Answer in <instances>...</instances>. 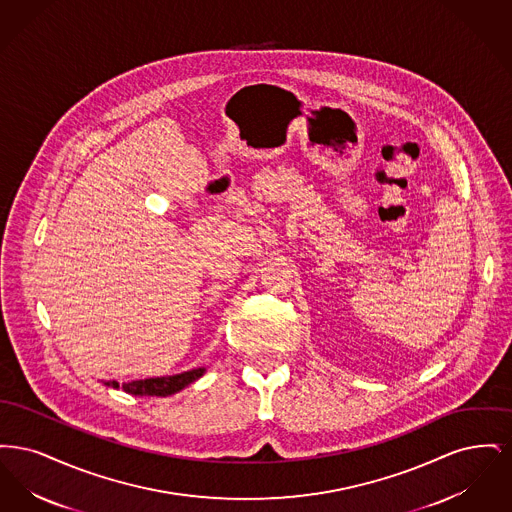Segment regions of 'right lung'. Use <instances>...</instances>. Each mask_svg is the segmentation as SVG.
<instances>
[{
  "label": "right lung",
  "instance_id": "right-lung-1",
  "mask_svg": "<svg viewBox=\"0 0 512 512\" xmlns=\"http://www.w3.org/2000/svg\"><path fill=\"white\" fill-rule=\"evenodd\" d=\"M205 368H194L182 374H174V376H163V378H146V380H136V382H128L122 384V390L130 395H155V397H167L176 391L186 388L188 384L195 382L199 376H203ZM107 386L119 388L117 382H105Z\"/></svg>",
  "mask_w": 512,
  "mask_h": 512
}]
</instances>
